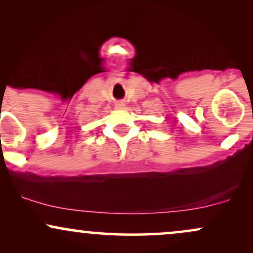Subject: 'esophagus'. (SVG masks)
<instances>
[{"label": "esophagus", "mask_w": 253, "mask_h": 253, "mask_svg": "<svg viewBox=\"0 0 253 253\" xmlns=\"http://www.w3.org/2000/svg\"><path fill=\"white\" fill-rule=\"evenodd\" d=\"M125 107V104L123 102H118L117 104H115V109H123Z\"/></svg>", "instance_id": "obj_1"}]
</instances>
